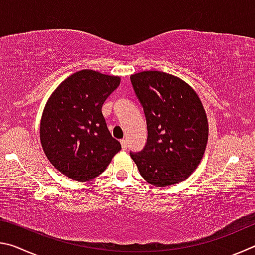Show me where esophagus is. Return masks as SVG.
I'll return each mask as SVG.
<instances>
[{
	"mask_svg": "<svg viewBox=\"0 0 255 255\" xmlns=\"http://www.w3.org/2000/svg\"><path fill=\"white\" fill-rule=\"evenodd\" d=\"M120 143H122V147H123V149H127V147H128V141H127V139H122L120 140Z\"/></svg>",
	"mask_w": 255,
	"mask_h": 255,
	"instance_id": "1",
	"label": "esophagus"
}]
</instances>
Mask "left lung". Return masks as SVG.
I'll list each match as a JSON object with an SVG mask.
<instances>
[{
	"label": "left lung",
	"mask_w": 255,
	"mask_h": 255,
	"mask_svg": "<svg viewBox=\"0 0 255 255\" xmlns=\"http://www.w3.org/2000/svg\"><path fill=\"white\" fill-rule=\"evenodd\" d=\"M144 108L147 143L130 153L140 175L155 187L188 179L201 162L208 141V119L197 92L180 77L158 71L130 75Z\"/></svg>",
	"instance_id": "left-lung-1"
}]
</instances>
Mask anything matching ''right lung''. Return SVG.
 <instances>
[{"instance_id":"add662e5","label":"right lung","mask_w":255,"mask_h":255,"mask_svg":"<svg viewBox=\"0 0 255 255\" xmlns=\"http://www.w3.org/2000/svg\"><path fill=\"white\" fill-rule=\"evenodd\" d=\"M120 77L82 70L51 93L40 120V143L48 161L67 178L84 182L100 175L122 149L102 115Z\"/></svg>"}]
</instances>
